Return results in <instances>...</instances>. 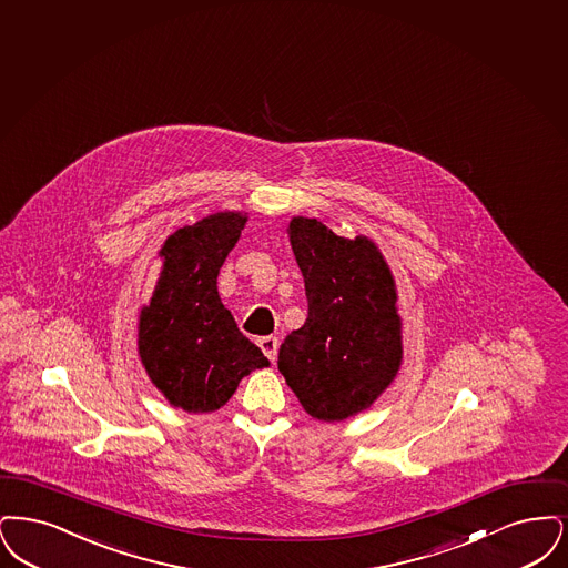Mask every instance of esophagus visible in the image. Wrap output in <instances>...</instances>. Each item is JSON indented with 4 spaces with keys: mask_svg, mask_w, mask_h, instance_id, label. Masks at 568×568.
Masks as SVG:
<instances>
[{
    "mask_svg": "<svg viewBox=\"0 0 568 568\" xmlns=\"http://www.w3.org/2000/svg\"><path fill=\"white\" fill-rule=\"evenodd\" d=\"M277 346H280V342H277L275 337H272V335H270V337H261V339H258V347L263 349V354H265L272 363L275 361V356H277Z\"/></svg>",
    "mask_w": 568,
    "mask_h": 568,
    "instance_id": "esophagus-1",
    "label": "esophagus"
}]
</instances>
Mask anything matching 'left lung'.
I'll use <instances>...</instances> for the list:
<instances>
[{
	"mask_svg": "<svg viewBox=\"0 0 568 568\" xmlns=\"http://www.w3.org/2000/svg\"><path fill=\"white\" fill-rule=\"evenodd\" d=\"M288 237L307 321L280 347L277 369L312 418L342 422L382 396L403 363L395 275L375 242L295 216Z\"/></svg>",
	"mask_w": 568,
	"mask_h": 568,
	"instance_id": "left-lung-1",
	"label": "left lung"
}]
</instances>
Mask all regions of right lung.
I'll return each instance as SVG.
<instances>
[{
    "label": "right lung",
    "mask_w": 568,
    "mask_h": 568,
    "mask_svg": "<svg viewBox=\"0 0 568 568\" xmlns=\"http://www.w3.org/2000/svg\"><path fill=\"white\" fill-rule=\"evenodd\" d=\"M246 221V212H216L173 231L159 250L156 286L140 310V361L156 390L189 414L221 409L247 373L270 367L216 286Z\"/></svg>",
    "instance_id": "1"
}]
</instances>
